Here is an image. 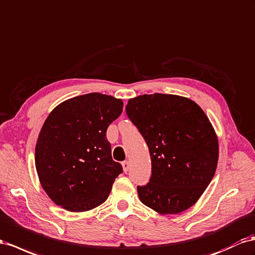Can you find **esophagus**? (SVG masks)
I'll list each match as a JSON object with an SVG mask.
<instances>
[{
	"label": "esophagus",
	"mask_w": 255,
	"mask_h": 255,
	"mask_svg": "<svg viewBox=\"0 0 255 255\" xmlns=\"http://www.w3.org/2000/svg\"><path fill=\"white\" fill-rule=\"evenodd\" d=\"M122 166H123V170L127 171L128 170V167H129V162L128 161H125V162H122Z\"/></svg>",
	"instance_id": "34e87169"
}]
</instances>
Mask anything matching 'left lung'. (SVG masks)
<instances>
[{"label":"left lung","instance_id":"8db88e82","mask_svg":"<svg viewBox=\"0 0 255 255\" xmlns=\"http://www.w3.org/2000/svg\"><path fill=\"white\" fill-rule=\"evenodd\" d=\"M127 114L147 142L150 181L137 187L140 202L160 215L192 207L215 176L219 141L208 117L194 101L174 94L129 99Z\"/></svg>","mask_w":255,"mask_h":255}]
</instances>
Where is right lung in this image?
<instances>
[{"mask_svg":"<svg viewBox=\"0 0 255 255\" xmlns=\"http://www.w3.org/2000/svg\"><path fill=\"white\" fill-rule=\"evenodd\" d=\"M122 109L120 99L89 93L62 102L47 117L36 141L35 167L54 204L82 212L106 201L122 173L106 130Z\"/></svg>","mask_w":255,"mask_h":255,"instance_id":"add662e5","label":"right lung"}]
</instances>
